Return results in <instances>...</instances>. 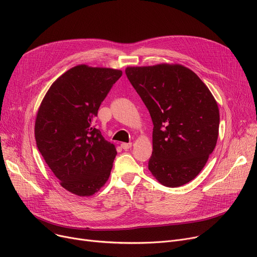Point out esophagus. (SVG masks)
Masks as SVG:
<instances>
[{
	"instance_id": "34e87169",
	"label": "esophagus",
	"mask_w": 257,
	"mask_h": 257,
	"mask_svg": "<svg viewBox=\"0 0 257 257\" xmlns=\"http://www.w3.org/2000/svg\"><path fill=\"white\" fill-rule=\"evenodd\" d=\"M120 147H121V149L128 150L132 147V144L131 143H123V144H120Z\"/></svg>"
}]
</instances>
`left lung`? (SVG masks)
<instances>
[{"mask_svg":"<svg viewBox=\"0 0 257 257\" xmlns=\"http://www.w3.org/2000/svg\"><path fill=\"white\" fill-rule=\"evenodd\" d=\"M125 73L153 121L150 172L165 186L186 184L217 145V102L202 80L180 64L129 66Z\"/></svg>","mask_w":257,"mask_h":257,"instance_id":"8db88e82","label":"left lung"}]
</instances>
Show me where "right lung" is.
<instances>
[{
	"label": "right lung",
	"mask_w": 257,
	"mask_h": 257,
	"mask_svg": "<svg viewBox=\"0 0 257 257\" xmlns=\"http://www.w3.org/2000/svg\"><path fill=\"white\" fill-rule=\"evenodd\" d=\"M121 71L81 64L54 82L39 106L35 140L62 187L91 196L109 178L116 150L96 128L101 103Z\"/></svg>",
	"instance_id": "obj_1"
}]
</instances>
